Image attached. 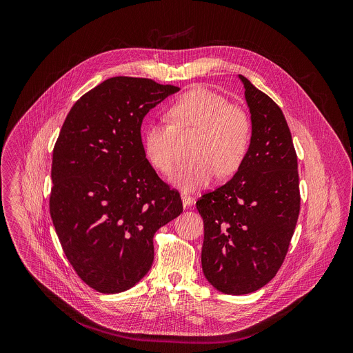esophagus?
<instances>
[{"label": "esophagus", "instance_id": "esophagus-1", "mask_svg": "<svg viewBox=\"0 0 353 353\" xmlns=\"http://www.w3.org/2000/svg\"><path fill=\"white\" fill-rule=\"evenodd\" d=\"M181 201H183L184 208H187L194 203V198L191 195H188L187 192H181Z\"/></svg>", "mask_w": 353, "mask_h": 353}]
</instances>
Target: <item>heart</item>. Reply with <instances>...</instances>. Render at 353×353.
Returning a JSON list of instances; mask_svg holds the SVG:
<instances>
[{
  "mask_svg": "<svg viewBox=\"0 0 353 353\" xmlns=\"http://www.w3.org/2000/svg\"><path fill=\"white\" fill-rule=\"evenodd\" d=\"M170 123L149 124L143 135L148 161L168 173L177 158L179 132L198 131L191 162L181 163L170 174V183L183 191L208 187L218 176L234 173L243 163L251 142L247 113L230 106L228 99L207 88L185 92L169 109Z\"/></svg>",
  "mask_w": 353,
  "mask_h": 353,
  "instance_id": "heart-1",
  "label": "heart"
}]
</instances>
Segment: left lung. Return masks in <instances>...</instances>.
Instances as JSON below:
<instances>
[{
  "instance_id": "left-lung-1",
  "label": "left lung",
  "mask_w": 353,
  "mask_h": 353,
  "mask_svg": "<svg viewBox=\"0 0 353 353\" xmlns=\"http://www.w3.org/2000/svg\"><path fill=\"white\" fill-rule=\"evenodd\" d=\"M251 142L236 174L196 201L204 221L201 264L226 294H247L281 268L300 211L297 157L279 106L245 77Z\"/></svg>"
}]
</instances>
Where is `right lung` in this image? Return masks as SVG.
I'll list each match as a JSON object with an SVG mask.
<instances>
[{
  "label": "right lung",
  "instance_id": "right-lung-1",
  "mask_svg": "<svg viewBox=\"0 0 353 353\" xmlns=\"http://www.w3.org/2000/svg\"><path fill=\"white\" fill-rule=\"evenodd\" d=\"M179 90L109 78L72 106L54 145L50 215L72 268L100 293L137 285L154 263L157 230L183 212L141 138L148 112Z\"/></svg>",
  "mask_w": 353,
  "mask_h": 353
}]
</instances>
